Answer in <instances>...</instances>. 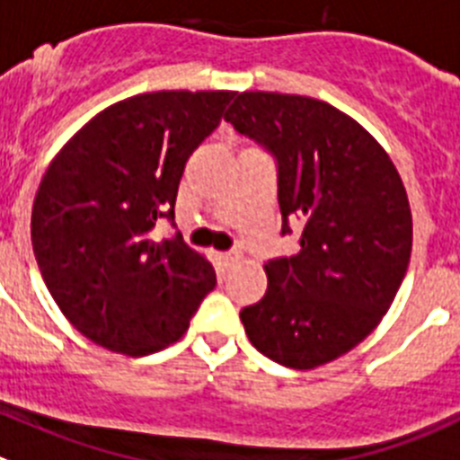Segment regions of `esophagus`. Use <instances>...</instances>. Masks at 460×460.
Wrapping results in <instances>:
<instances>
[{"label": "esophagus", "instance_id": "34e87169", "mask_svg": "<svg viewBox=\"0 0 460 460\" xmlns=\"http://www.w3.org/2000/svg\"><path fill=\"white\" fill-rule=\"evenodd\" d=\"M217 259H220L222 266L231 268V266H234V263H238L240 254H238V252H220V254H217Z\"/></svg>", "mask_w": 460, "mask_h": 460}]
</instances>
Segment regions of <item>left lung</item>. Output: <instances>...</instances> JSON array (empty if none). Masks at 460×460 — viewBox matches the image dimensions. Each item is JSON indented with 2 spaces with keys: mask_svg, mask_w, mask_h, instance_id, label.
Returning <instances> with one entry per match:
<instances>
[{
  "mask_svg": "<svg viewBox=\"0 0 460 460\" xmlns=\"http://www.w3.org/2000/svg\"><path fill=\"white\" fill-rule=\"evenodd\" d=\"M225 119L275 158L281 235L300 226V252L268 261L266 296L240 321L284 367L332 362L374 332L411 263L399 172L358 121L316 98L245 91Z\"/></svg>",
  "mask_w": 460,
  "mask_h": 460,
  "instance_id": "1",
  "label": "left lung"
}]
</instances>
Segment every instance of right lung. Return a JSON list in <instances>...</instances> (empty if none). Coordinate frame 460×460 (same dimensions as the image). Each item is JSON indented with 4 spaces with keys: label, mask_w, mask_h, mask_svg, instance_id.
<instances>
[{
    "label": "right lung",
    "mask_w": 460,
    "mask_h": 460,
    "mask_svg": "<svg viewBox=\"0 0 460 460\" xmlns=\"http://www.w3.org/2000/svg\"><path fill=\"white\" fill-rule=\"evenodd\" d=\"M234 91H155L107 107L49 163L31 245L49 293L86 339L123 355L179 341L215 288L208 261L176 231L181 176Z\"/></svg>",
    "instance_id": "obj_1"
}]
</instances>
